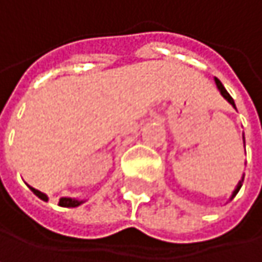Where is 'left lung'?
<instances>
[{
	"instance_id": "1",
	"label": "left lung",
	"mask_w": 262,
	"mask_h": 262,
	"mask_svg": "<svg viewBox=\"0 0 262 262\" xmlns=\"http://www.w3.org/2000/svg\"><path fill=\"white\" fill-rule=\"evenodd\" d=\"M214 83H216V86H217V89H219V92H221V95H222V97H224V99H225V100H227L228 103H230V105H232V106H233V108L236 110V105H235V100H233V99H232V97H230V94H228V92H227V89L224 88V84H222V83H221V81H219L217 78H214ZM243 139H244V137H243ZM244 148H246V140H244ZM243 181H244V176H243V179H241V181L238 182V185H236V188L233 190V193H232V196H230V201H232V199H233V198H235V196L238 194V191H239V188L243 187Z\"/></svg>"
}]
</instances>
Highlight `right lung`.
<instances>
[{
  "label": "right lung",
  "instance_id": "add662e5",
  "mask_svg": "<svg viewBox=\"0 0 262 262\" xmlns=\"http://www.w3.org/2000/svg\"><path fill=\"white\" fill-rule=\"evenodd\" d=\"M30 190H32V193H34L35 196H38L41 201H45V202H48V196L45 194V193H41L40 190H35L34 187H29ZM86 199H74V198H61L60 199V202H58V205H61V207H68V208H71V207H78V205H81L83 202H84Z\"/></svg>",
  "mask_w": 262,
  "mask_h": 262
}]
</instances>
